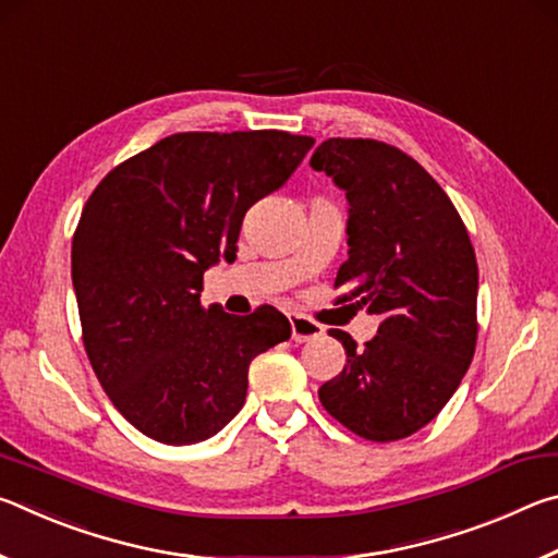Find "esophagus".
I'll use <instances>...</instances> for the list:
<instances>
[{"label": "esophagus", "instance_id": "esophagus-1", "mask_svg": "<svg viewBox=\"0 0 558 558\" xmlns=\"http://www.w3.org/2000/svg\"><path fill=\"white\" fill-rule=\"evenodd\" d=\"M290 319V329H292V342H310V339H317L325 335V327L313 323V319L302 317V315H288Z\"/></svg>", "mask_w": 558, "mask_h": 558}]
</instances>
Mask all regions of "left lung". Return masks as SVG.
I'll return each mask as SVG.
<instances>
[{
	"instance_id": "left-lung-1",
	"label": "left lung",
	"mask_w": 558,
	"mask_h": 558,
	"mask_svg": "<svg viewBox=\"0 0 558 558\" xmlns=\"http://www.w3.org/2000/svg\"><path fill=\"white\" fill-rule=\"evenodd\" d=\"M310 167L349 202V258L335 280L349 292L339 300L381 317L362 349L329 329L347 364L319 386V401L359 438H405L436 418L475 354V248L448 194L399 147L329 137Z\"/></svg>"
}]
</instances>
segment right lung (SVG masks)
<instances>
[{
	"label": "right lung",
	"instance_id": "add662e5",
	"mask_svg": "<svg viewBox=\"0 0 558 558\" xmlns=\"http://www.w3.org/2000/svg\"><path fill=\"white\" fill-rule=\"evenodd\" d=\"M307 135L177 132L96 186L73 233L71 278L93 372L147 438L192 446L241 411L248 366L290 339L276 307H202L204 270L233 263L245 211L295 172Z\"/></svg>",
	"mask_w": 558,
	"mask_h": 558
}]
</instances>
